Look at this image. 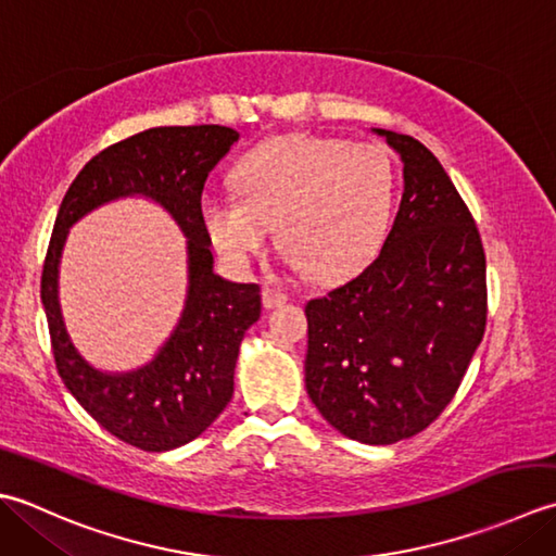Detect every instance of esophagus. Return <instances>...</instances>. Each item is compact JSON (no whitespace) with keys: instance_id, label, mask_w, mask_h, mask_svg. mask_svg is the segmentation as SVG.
Here are the masks:
<instances>
[{"instance_id":"1","label":"esophagus","mask_w":556,"mask_h":556,"mask_svg":"<svg viewBox=\"0 0 556 556\" xmlns=\"http://www.w3.org/2000/svg\"><path fill=\"white\" fill-rule=\"evenodd\" d=\"M286 302H288V294L282 292V290L270 288V286L264 288V307H266V309L280 307V304H286Z\"/></svg>"}]
</instances>
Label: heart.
Returning a JSON list of instances; mask_svg holds the SVG:
<instances>
[{"mask_svg":"<svg viewBox=\"0 0 556 556\" xmlns=\"http://www.w3.org/2000/svg\"><path fill=\"white\" fill-rule=\"evenodd\" d=\"M232 194H203V232L244 268L276 225L282 258L316 280L355 274L387 240L395 173L387 151L309 134L274 136L232 167Z\"/></svg>","mask_w":556,"mask_h":556,"instance_id":"obj_1","label":"heart"}]
</instances>
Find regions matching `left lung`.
<instances>
[{"mask_svg": "<svg viewBox=\"0 0 556 556\" xmlns=\"http://www.w3.org/2000/svg\"><path fill=\"white\" fill-rule=\"evenodd\" d=\"M383 136L403 163V199L379 256L316 300L304 383L324 420L362 444H395L432 425L484 336L480 232L434 153Z\"/></svg>", "mask_w": 556, "mask_h": 556, "instance_id": "1", "label": "left lung"}]
</instances>
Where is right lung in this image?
Instances as JSON below:
<instances>
[{"label": "right lung", "mask_w": 556, "mask_h": 556, "mask_svg": "<svg viewBox=\"0 0 556 556\" xmlns=\"http://www.w3.org/2000/svg\"><path fill=\"white\" fill-rule=\"evenodd\" d=\"M240 134L218 124L153 127L100 151L84 165L56 211L40 298L64 387L110 434L143 451H173L206 432L235 391L247 328L262 316V288L215 274L199 203L203 182ZM119 198L161 205L188 237L184 314L146 366L100 370L77 353L61 314L59 264L73 225Z\"/></svg>", "instance_id": "1"}]
</instances>
